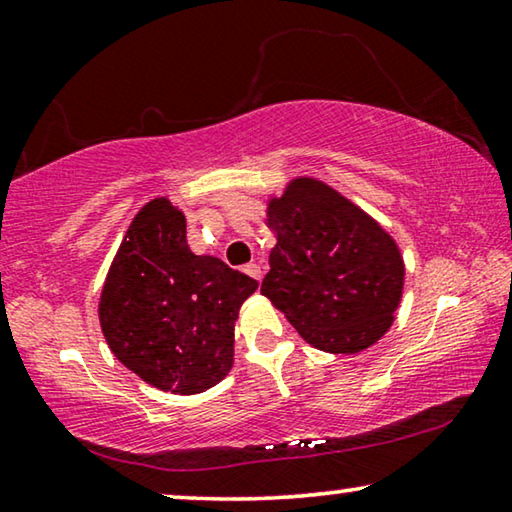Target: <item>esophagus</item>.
<instances>
[{
  "label": "esophagus",
  "instance_id": "obj_1",
  "mask_svg": "<svg viewBox=\"0 0 512 512\" xmlns=\"http://www.w3.org/2000/svg\"><path fill=\"white\" fill-rule=\"evenodd\" d=\"M243 271H246L248 275H250V278H255V280H262V266H259V264H246V266H243Z\"/></svg>",
  "mask_w": 512,
  "mask_h": 512
}]
</instances>
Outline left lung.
<instances>
[{
    "label": "left lung",
    "mask_w": 512,
    "mask_h": 512,
    "mask_svg": "<svg viewBox=\"0 0 512 512\" xmlns=\"http://www.w3.org/2000/svg\"><path fill=\"white\" fill-rule=\"evenodd\" d=\"M266 216L278 241L262 294L319 351L376 344L403 294V257L389 232L314 177L291 180Z\"/></svg>",
    "instance_id": "left-lung-1"
}]
</instances>
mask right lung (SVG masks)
<instances>
[{"mask_svg": "<svg viewBox=\"0 0 512 512\" xmlns=\"http://www.w3.org/2000/svg\"><path fill=\"white\" fill-rule=\"evenodd\" d=\"M257 280L191 253L186 218L168 198L134 216L104 280L100 326L113 355L145 383L200 394L227 376L234 321Z\"/></svg>", "mask_w": 512, "mask_h": 512, "instance_id": "right-lung-1", "label": "right lung"}]
</instances>
